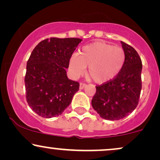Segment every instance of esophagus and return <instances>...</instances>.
<instances>
[{
    "mask_svg": "<svg viewBox=\"0 0 160 160\" xmlns=\"http://www.w3.org/2000/svg\"><path fill=\"white\" fill-rule=\"evenodd\" d=\"M86 86H87V85H86V83H82V82H81V83L80 84V89H83V88H85Z\"/></svg>",
    "mask_w": 160,
    "mask_h": 160,
    "instance_id": "esophagus-1",
    "label": "esophagus"
}]
</instances>
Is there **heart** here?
Here are the masks:
<instances>
[{
	"instance_id": "heart-1",
	"label": "heart",
	"mask_w": 160,
	"mask_h": 160,
	"mask_svg": "<svg viewBox=\"0 0 160 160\" xmlns=\"http://www.w3.org/2000/svg\"><path fill=\"white\" fill-rule=\"evenodd\" d=\"M125 61L124 50L118 46H112L103 42H95L85 45L69 59L71 74L78 78L88 74L98 84L110 82L122 70Z\"/></svg>"
}]
</instances>
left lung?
<instances>
[{"instance_id":"left-lung-1","label":"left lung","mask_w":160,"mask_h":160,"mask_svg":"<svg viewBox=\"0 0 160 160\" xmlns=\"http://www.w3.org/2000/svg\"><path fill=\"white\" fill-rule=\"evenodd\" d=\"M121 43L125 53L122 70L110 82L97 86L92 100L93 109L106 120H120L128 116L137 107L141 93V58L133 48Z\"/></svg>"}]
</instances>
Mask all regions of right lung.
Returning <instances> with one entry per match:
<instances>
[{
    "label": "right lung",
    "mask_w": 160,
    "mask_h": 160,
    "mask_svg": "<svg viewBox=\"0 0 160 160\" xmlns=\"http://www.w3.org/2000/svg\"><path fill=\"white\" fill-rule=\"evenodd\" d=\"M82 39L51 38L36 46L27 63L24 82L28 105L39 116H59L72 103L80 84L69 80V59Z\"/></svg>",
    "instance_id": "add662e5"
}]
</instances>
